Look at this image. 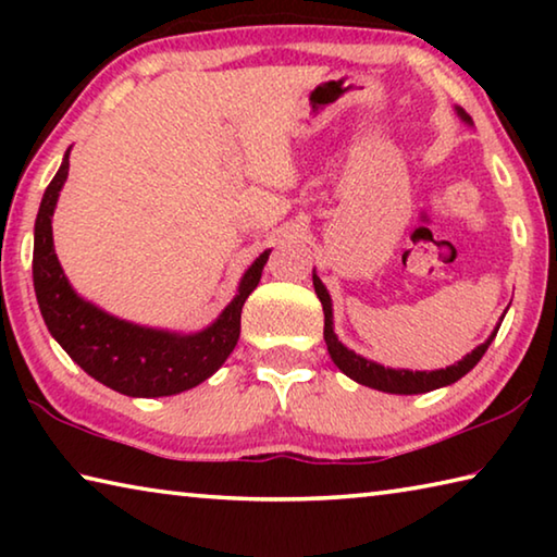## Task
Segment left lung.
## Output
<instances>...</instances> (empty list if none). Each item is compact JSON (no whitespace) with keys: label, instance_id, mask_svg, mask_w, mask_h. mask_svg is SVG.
Wrapping results in <instances>:
<instances>
[{"label":"left lung","instance_id":"obj_1","mask_svg":"<svg viewBox=\"0 0 557 557\" xmlns=\"http://www.w3.org/2000/svg\"><path fill=\"white\" fill-rule=\"evenodd\" d=\"M457 117L465 122V125L474 127V122L467 115L465 110L459 106H455ZM312 282H314V292L319 301H322V309H324V342L329 348V356H332V361L336 363V369L346 373L348 379L361 383V385H369L373 391H383V393H395V395H418V393H430V391H437V388H445V385L457 383L461 375H467L474 366L482 361V356L486 354V348L492 346L494 336L498 332V326H502L504 319H498V324L484 344H479L474 351L467 354L461 361L447 366V369H437V371H408V369H385V366L371 361V358H363L361 354L351 351V348L344 346L338 342V336L334 332V305H332V295H329V289L324 287V282L319 280L317 270L312 272Z\"/></svg>","mask_w":557,"mask_h":557}]
</instances>
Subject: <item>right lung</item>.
Segmentation results:
<instances>
[{"label": "right lung", "instance_id": "add662e5", "mask_svg": "<svg viewBox=\"0 0 557 557\" xmlns=\"http://www.w3.org/2000/svg\"><path fill=\"white\" fill-rule=\"evenodd\" d=\"M71 147L44 191L34 225V289L51 336L75 363L129 398H162L191 391L221 369L238 344L245 299L258 287L270 250L243 272L238 292L201 332H169L108 314L71 287L53 248V211L69 178Z\"/></svg>", "mask_w": 557, "mask_h": 557}]
</instances>
